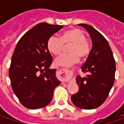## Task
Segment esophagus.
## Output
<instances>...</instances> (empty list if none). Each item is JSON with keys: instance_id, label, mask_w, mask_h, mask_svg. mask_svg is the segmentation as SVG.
<instances>
[{"instance_id": "34e87169", "label": "esophagus", "mask_w": 124, "mask_h": 124, "mask_svg": "<svg viewBox=\"0 0 124 124\" xmlns=\"http://www.w3.org/2000/svg\"><path fill=\"white\" fill-rule=\"evenodd\" d=\"M60 78L64 82H68L70 80L73 74L71 70L64 69V68L60 69Z\"/></svg>"}]
</instances>
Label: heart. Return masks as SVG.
I'll list each match as a JSON object with an SVG mask.
<instances>
[{
  "instance_id": "b5f03b06",
  "label": "heart",
  "mask_w": 124,
  "mask_h": 124,
  "mask_svg": "<svg viewBox=\"0 0 124 124\" xmlns=\"http://www.w3.org/2000/svg\"><path fill=\"white\" fill-rule=\"evenodd\" d=\"M68 47L69 53L62 54L55 60L58 66L68 67L75 64L79 60L85 59L91 52V44L86 39L85 34L78 28H71L64 31L60 37L52 36L47 42V48L52 54L58 55L64 48V44Z\"/></svg>"
}]
</instances>
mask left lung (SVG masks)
<instances>
[{
	"label": "left lung",
	"instance_id": "1",
	"mask_svg": "<svg viewBox=\"0 0 124 124\" xmlns=\"http://www.w3.org/2000/svg\"><path fill=\"white\" fill-rule=\"evenodd\" d=\"M88 32L92 41L91 52L82 67L85 78L78 76L79 90L71 96L76 106L92 109L106 101L115 81L116 62L111 48L104 36L92 26L79 24Z\"/></svg>",
	"mask_w": 124,
	"mask_h": 124
}]
</instances>
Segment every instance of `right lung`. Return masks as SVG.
I'll list each match as a JSON object with an SVG mask.
<instances>
[{
    "mask_svg": "<svg viewBox=\"0 0 124 124\" xmlns=\"http://www.w3.org/2000/svg\"><path fill=\"white\" fill-rule=\"evenodd\" d=\"M62 25L41 23L20 38L12 56L9 68L12 90L23 106L38 109L47 106L53 98L54 88L60 82L56 70L49 67L52 56L47 42Z\"/></svg>",
    "mask_w": 124,
    "mask_h": 124,
    "instance_id": "right-lung-1",
    "label": "right lung"
}]
</instances>
